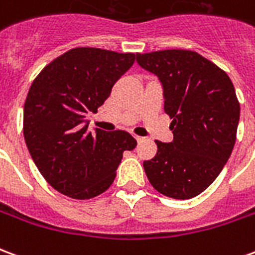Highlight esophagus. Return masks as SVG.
Masks as SVG:
<instances>
[{"mask_svg":"<svg viewBox=\"0 0 255 255\" xmlns=\"http://www.w3.org/2000/svg\"><path fill=\"white\" fill-rule=\"evenodd\" d=\"M132 136H133V138H135V139H136L138 142H143V140H144L143 136H139V135H136V133H133Z\"/></svg>","mask_w":255,"mask_h":255,"instance_id":"34e87169","label":"esophagus"}]
</instances>
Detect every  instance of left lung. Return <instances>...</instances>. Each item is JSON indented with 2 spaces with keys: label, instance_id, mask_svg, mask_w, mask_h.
<instances>
[{
  "label": "left lung",
  "instance_id": "8db88e82",
  "mask_svg": "<svg viewBox=\"0 0 255 255\" xmlns=\"http://www.w3.org/2000/svg\"><path fill=\"white\" fill-rule=\"evenodd\" d=\"M136 61L161 80L173 132L171 143L155 140L157 154L143 162L146 176L165 197H197L234 149L241 115L235 87L221 68L192 50L138 53Z\"/></svg>",
  "mask_w": 255,
  "mask_h": 255
}]
</instances>
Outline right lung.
Here are the masks:
<instances>
[{
    "instance_id": "right-lung-1",
    "label": "right lung",
    "mask_w": 255,
    "mask_h": 255,
    "mask_svg": "<svg viewBox=\"0 0 255 255\" xmlns=\"http://www.w3.org/2000/svg\"><path fill=\"white\" fill-rule=\"evenodd\" d=\"M133 61V53L75 47L34 79L24 102L23 133L36 168L58 192L73 199L105 192L123 153L135 149L136 140L127 131L91 132L86 122Z\"/></svg>"
}]
</instances>
